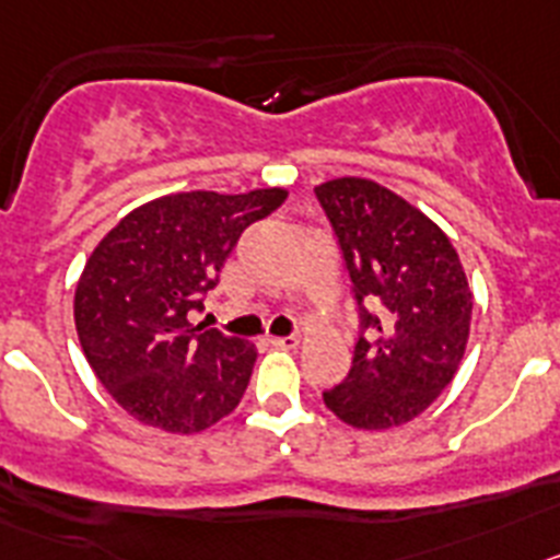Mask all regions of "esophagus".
<instances>
[{"label": "esophagus", "mask_w": 560, "mask_h": 560, "mask_svg": "<svg viewBox=\"0 0 560 560\" xmlns=\"http://www.w3.org/2000/svg\"><path fill=\"white\" fill-rule=\"evenodd\" d=\"M270 342L273 346H279V349H295L299 346V335H284V337H270Z\"/></svg>", "instance_id": "esophagus-1"}]
</instances>
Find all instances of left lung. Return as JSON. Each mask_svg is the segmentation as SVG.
I'll return each instance as SVG.
<instances>
[{
    "instance_id": "8db88e82",
    "label": "left lung",
    "mask_w": 560,
    "mask_h": 560,
    "mask_svg": "<svg viewBox=\"0 0 560 560\" xmlns=\"http://www.w3.org/2000/svg\"><path fill=\"white\" fill-rule=\"evenodd\" d=\"M315 198L360 315L349 374L324 401L357 430H390L424 412L460 365L471 324L460 256L427 214L374 180H326Z\"/></svg>"
}]
</instances>
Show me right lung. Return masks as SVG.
<instances>
[{"label":"right lung","mask_w":560,"mask_h":560,"mask_svg":"<svg viewBox=\"0 0 560 560\" xmlns=\"http://www.w3.org/2000/svg\"><path fill=\"white\" fill-rule=\"evenodd\" d=\"M284 189L178 192L119 220L85 261L74 326L105 390L142 424L200 432L248 387L256 349L189 324L248 225L284 203Z\"/></svg>","instance_id":"add662e5"}]
</instances>
